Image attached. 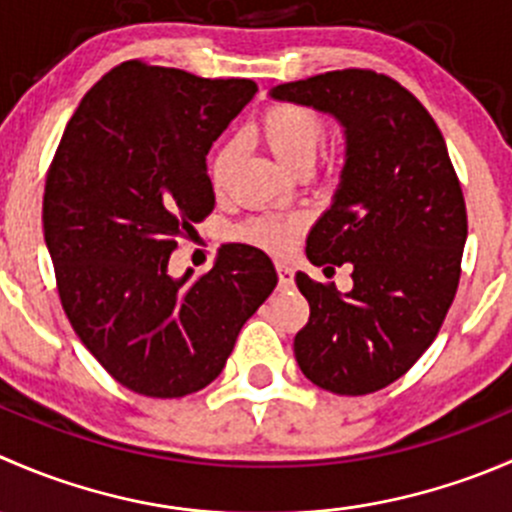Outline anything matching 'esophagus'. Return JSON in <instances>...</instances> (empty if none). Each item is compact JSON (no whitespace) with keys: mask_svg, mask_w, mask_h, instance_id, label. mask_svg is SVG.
Masks as SVG:
<instances>
[{"mask_svg":"<svg viewBox=\"0 0 512 512\" xmlns=\"http://www.w3.org/2000/svg\"><path fill=\"white\" fill-rule=\"evenodd\" d=\"M275 267H277V275H280V287L282 289L292 287L294 285V267L289 265L287 260H277Z\"/></svg>","mask_w":512,"mask_h":512,"instance_id":"1","label":"esophagus"}]
</instances>
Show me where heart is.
<instances>
[{"label":"heart","instance_id":"1","mask_svg":"<svg viewBox=\"0 0 512 512\" xmlns=\"http://www.w3.org/2000/svg\"><path fill=\"white\" fill-rule=\"evenodd\" d=\"M257 131H260L267 148L275 153V158L292 170L304 168V165L312 168L319 151L324 148V141H327V121L314 108L302 106V103H275V106H270L262 113ZM235 151V143L227 141L213 153L210 178L215 185L225 183L227 170L235 160ZM297 227L299 218H294V215L270 213L242 223L237 227V235H240V240L265 247V250H285Z\"/></svg>","mask_w":512,"mask_h":512}]
</instances>
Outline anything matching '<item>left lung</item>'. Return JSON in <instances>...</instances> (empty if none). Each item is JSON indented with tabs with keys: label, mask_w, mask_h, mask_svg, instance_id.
Returning <instances> with one entry per match:
<instances>
[{
	"label": "left lung",
	"mask_w": 512,
	"mask_h": 512,
	"mask_svg": "<svg viewBox=\"0 0 512 512\" xmlns=\"http://www.w3.org/2000/svg\"><path fill=\"white\" fill-rule=\"evenodd\" d=\"M344 128V168L332 205L312 225V265H352L354 287L297 272L309 322L294 356L312 384L364 396L394 384L431 347L456 297L466 203L446 141L414 94L384 74L329 71L275 86ZM332 270L334 267H324Z\"/></svg>",
	"instance_id": "8db88e82"
}]
</instances>
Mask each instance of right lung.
Instances as JSON below:
<instances>
[{
    "mask_svg": "<svg viewBox=\"0 0 512 512\" xmlns=\"http://www.w3.org/2000/svg\"><path fill=\"white\" fill-rule=\"evenodd\" d=\"M247 79L126 61L81 98L46 175L44 240L71 327L126 389L180 399L215 381L277 285L232 242L213 270L173 277L170 252L213 213L210 146L252 101Z\"/></svg>",
    "mask_w": 512,
    "mask_h": 512,
    "instance_id": "add662e5",
    "label": "right lung"
}]
</instances>
